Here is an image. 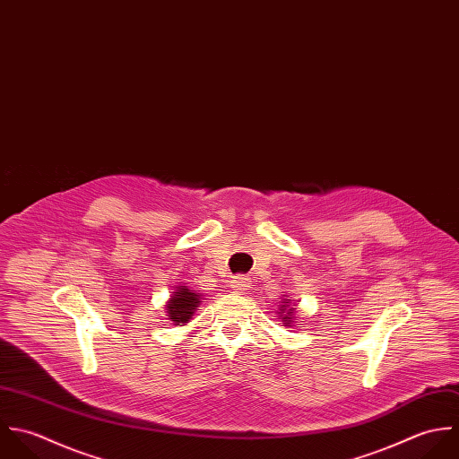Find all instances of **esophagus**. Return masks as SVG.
<instances>
[{"label":"esophagus","mask_w":459,"mask_h":459,"mask_svg":"<svg viewBox=\"0 0 459 459\" xmlns=\"http://www.w3.org/2000/svg\"><path fill=\"white\" fill-rule=\"evenodd\" d=\"M230 285H232V289H234L236 292H245V290H248V287H250V280L245 278V276H236Z\"/></svg>","instance_id":"34e87169"}]
</instances>
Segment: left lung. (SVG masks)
<instances>
[{
  "label": "left lung",
  "instance_id": "left-lung-1",
  "mask_svg": "<svg viewBox=\"0 0 459 459\" xmlns=\"http://www.w3.org/2000/svg\"><path fill=\"white\" fill-rule=\"evenodd\" d=\"M280 319L283 321L281 325L283 326H290L294 321H292V317H294V308L290 307V299H283L281 301V305H280Z\"/></svg>",
  "mask_w": 459,
  "mask_h": 459
}]
</instances>
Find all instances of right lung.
Masks as SVG:
<instances>
[{
    "instance_id": "right-lung-1",
    "label": "right lung",
    "mask_w": 459,
    "mask_h": 459,
    "mask_svg": "<svg viewBox=\"0 0 459 459\" xmlns=\"http://www.w3.org/2000/svg\"><path fill=\"white\" fill-rule=\"evenodd\" d=\"M200 299H202V294L193 292L186 285H179L174 296L167 303L169 319L174 321L176 326H183L195 314L196 307L200 305Z\"/></svg>"
}]
</instances>
